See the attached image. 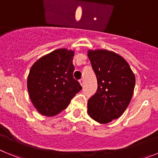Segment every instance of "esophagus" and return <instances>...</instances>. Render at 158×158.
Returning a JSON list of instances; mask_svg holds the SVG:
<instances>
[{"label": "esophagus", "mask_w": 158, "mask_h": 158, "mask_svg": "<svg viewBox=\"0 0 158 158\" xmlns=\"http://www.w3.org/2000/svg\"><path fill=\"white\" fill-rule=\"evenodd\" d=\"M79 82H80L81 85V86L84 85V79H83V78L80 79V80H79Z\"/></svg>", "instance_id": "obj_1"}]
</instances>
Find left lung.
Instances as JSON below:
<instances>
[{
  "mask_svg": "<svg viewBox=\"0 0 158 158\" xmlns=\"http://www.w3.org/2000/svg\"><path fill=\"white\" fill-rule=\"evenodd\" d=\"M97 79V90L88 102L89 115L96 122L107 123L123 115L131 102L135 77L123 58L106 50L89 51Z\"/></svg>",
  "mask_w": 158,
  "mask_h": 158,
  "instance_id": "left-lung-1",
  "label": "left lung"
}]
</instances>
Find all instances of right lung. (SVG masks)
<instances>
[{"label":"right lung","mask_w":158,"mask_h":158,"mask_svg":"<svg viewBox=\"0 0 158 158\" xmlns=\"http://www.w3.org/2000/svg\"><path fill=\"white\" fill-rule=\"evenodd\" d=\"M73 51L58 49L31 68L27 89L32 104L42 115L53 116L61 112L82 89L73 76Z\"/></svg>","instance_id":"add662e5"}]
</instances>
